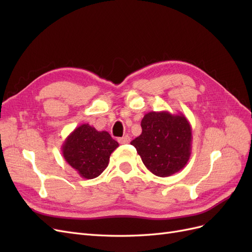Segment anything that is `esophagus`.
<instances>
[{
    "label": "esophagus",
    "mask_w": 252,
    "mask_h": 252,
    "mask_svg": "<svg viewBox=\"0 0 252 252\" xmlns=\"http://www.w3.org/2000/svg\"><path fill=\"white\" fill-rule=\"evenodd\" d=\"M118 141L120 144H128L129 142H130V138H129L128 135H125V136H123V138H120Z\"/></svg>",
    "instance_id": "34e87169"
}]
</instances>
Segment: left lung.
I'll use <instances>...</instances> for the list:
<instances>
[{"label":"left lung","mask_w":252,"mask_h":252,"mask_svg":"<svg viewBox=\"0 0 252 252\" xmlns=\"http://www.w3.org/2000/svg\"><path fill=\"white\" fill-rule=\"evenodd\" d=\"M142 133L131 141L146 168L161 178L186 166L191 155V126L183 113L150 111L141 122Z\"/></svg>","instance_id":"1"}]
</instances>
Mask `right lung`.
<instances>
[{"label": "right lung", "mask_w": 252, "mask_h": 252, "mask_svg": "<svg viewBox=\"0 0 252 252\" xmlns=\"http://www.w3.org/2000/svg\"><path fill=\"white\" fill-rule=\"evenodd\" d=\"M119 147L107 131H97L88 124L77 127L62 145L66 162L84 179L98 177L108 166L112 152Z\"/></svg>", "instance_id": "add662e5"}]
</instances>
